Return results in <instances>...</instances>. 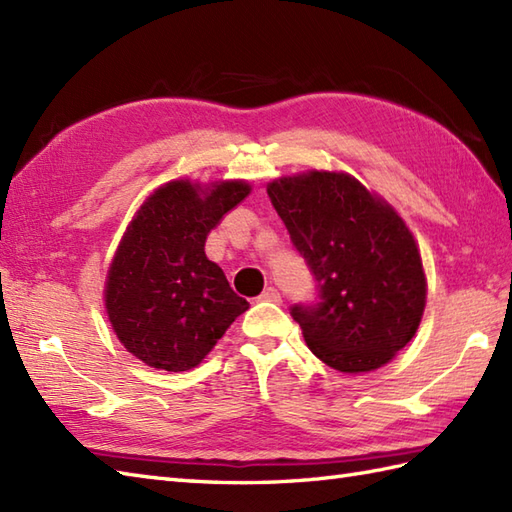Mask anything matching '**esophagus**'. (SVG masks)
<instances>
[{"label":"esophagus","instance_id":"esophagus-1","mask_svg":"<svg viewBox=\"0 0 512 512\" xmlns=\"http://www.w3.org/2000/svg\"><path fill=\"white\" fill-rule=\"evenodd\" d=\"M259 301H268V303H281V295L275 288H266L262 295H259Z\"/></svg>","mask_w":512,"mask_h":512}]
</instances>
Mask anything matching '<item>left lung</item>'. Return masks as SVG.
Here are the masks:
<instances>
[{
	"label": "left lung",
	"mask_w": 512,
	"mask_h": 512,
	"mask_svg": "<svg viewBox=\"0 0 512 512\" xmlns=\"http://www.w3.org/2000/svg\"><path fill=\"white\" fill-rule=\"evenodd\" d=\"M292 244L319 281L317 306H295L310 352L343 374L387 365L427 306L416 237L383 195L345 171L308 169L268 182Z\"/></svg>",
	"instance_id": "1"
}]
</instances>
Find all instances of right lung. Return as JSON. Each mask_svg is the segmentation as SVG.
I'll list each match as a JSON object with an SVG mask.
<instances>
[{
    "instance_id": "right-lung-1",
    "label": "right lung",
    "mask_w": 512,
    "mask_h": 512,
    "mask_svg": "<svg viewBox=\"0 0 512 512\" xmlns=\"http://www.w3.org/2000/svg\"><path fill=\"white\" fill-rule=\"evenodd\" d=\"M248 180L160 184L138 206L105 277V312L129 354L154 369L198 367L248 310L204 253L211 228L250 193Z\"/></svg>"
}]
</instances>
